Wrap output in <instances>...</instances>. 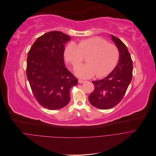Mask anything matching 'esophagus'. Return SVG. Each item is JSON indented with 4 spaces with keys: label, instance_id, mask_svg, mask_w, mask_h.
Here are the masks:
<instances>
[{
    "label": "esophagus",
    "instance_id": "esophagus-1",
    "mask_svg": "<svg viewBox=\"0 0 156 156\" xmlns=\"http://www.w3.org/2000/svg\"><path fill=\"white\" fill-rule=\"evenodd\" d=\"M78 82H79V83H83V82H85V80H81V79H79Z\"/></svg>",
    "mask_w": 156,
    "mask_h": 156
}]
</instances>
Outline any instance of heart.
<instances>
[{"label": "heart", "instance_id": "b5f03b06", "mask_svg": "<svg viewBox=\"0 0 156 156\" xmlns=\"http://www.w3.org/2000/svg\"><path fill=\"white\" fill-rule=\"evenodd\" d=\"M66 60L76 69L87 55V63L80 66L76 74L82 78H89L96 74L97 77L108 75L117 65L120 56L117 47L100 37L82 39L78 45L69 43L64 52Z\"/></svg>", "mask_w": 156, "mask_h": 156}]
</instances>
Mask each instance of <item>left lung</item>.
I'll list each match as a JSON object with an SVG mask.
<instances>
[{
    "label": "left lung",
    "mask_w": 156,
    "mask_h": 156,
    "mask_svg": "<svg viewBox=\"0 0 156 156\" xmlns=\"http://www.w3.org/2000/svg\"><path fill=\"white\" fill-rule=\"evenodd\" d=\"M111 37L119 50V63L106 77L92 81L95 90L88 97L91 105L101 109H111L120 102L133 76L132 60L126 45L119 38Z\"/></svg>",
    "instance_id": "obj_1"
}]
</instances>
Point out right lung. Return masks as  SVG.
<instances>
[{
  "instance_id": "add662e5",
  "label": "right lung",
  "mask_w": 156,
  "mask_h": 156,
  "mask_svg": "<svg viewBox=\"0 0 156 156\" xmlns=\"http://www.w3.org/2000/svg\"><path fill=\"white\" fill-rule=\"evenodd\" d=\"M71 38L60 31H51L37 39L27 58L26 75L37 102L44 108L56 110L70 101V90L78 82L66 69L65 45Z\"/></svg>"
}]
</instances>
